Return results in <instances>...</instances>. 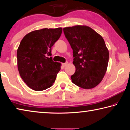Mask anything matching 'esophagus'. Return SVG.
Instances as JSON below:
<instances>
[{"label":"esophagus","instance_id":"1","mask_svg":"<svg viewBox=\"0 0 130 130\" xmlns=\"http://www.w3.org/2000/svg\"><path fill=\"white\" fill-rule=\"evenodd\" d=\"M67 65H68V62H65V63H62V65L63 67H65Z\"/></svg>","mask_w":130,"mask_h":130}]
</instances>
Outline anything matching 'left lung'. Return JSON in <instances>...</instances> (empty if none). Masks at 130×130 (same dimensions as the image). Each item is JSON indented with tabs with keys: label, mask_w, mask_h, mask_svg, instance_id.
<instances>
[{
	"label": "left lung",
	"mask_w": 130,
	"mask_h": 130,
	"mask_svg": "<svg viewBox=\"0 0 130 130\" xmlns=\"http://www.w3.org/2000/svg\"><path fill=\"white\" fill-rule=\"evenodd\" d=\"M73 50L76 71L72 83L83 89L99 84L106 73L109 52L103 37L87 26L76 25L63 28Z\"/></svg>",
	"instance_id": "obj_1"
}]
</instances>
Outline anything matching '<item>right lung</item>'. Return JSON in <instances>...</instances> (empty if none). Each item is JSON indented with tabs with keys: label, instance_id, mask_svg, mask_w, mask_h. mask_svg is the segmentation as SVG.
<instances>
[{
	"label": "right lung",
	"instance_id": "right-lung-1",
	"mask_svg": "<svg viewBox=\"0 0 130 130\" xmlns=\"http://www.w3.org/2000/svg\"><path fill=\"white\" fill-rule=\"evenodd\" d=\"M62 28H42L29 32L17 50L18 69L27 86L37 91L51 87L61 69L52 60V47L60 38Z\"/></svg>",
	"mask_w": 130,
	"mask_h": 130
}]
</instances>
